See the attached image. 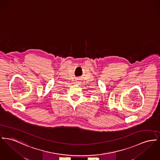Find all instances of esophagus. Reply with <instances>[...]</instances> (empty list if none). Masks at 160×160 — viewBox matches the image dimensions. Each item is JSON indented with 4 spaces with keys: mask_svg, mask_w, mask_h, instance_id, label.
Instances as JSON below:
<instances>
[{
    "mask_svg": "<svg viewBox=\"0 0 160 160\" xmlns=\"http://www.w3.org/2000/svg\"><path fill=\"white\" fill-rule=\"evenodd\" d=\"M78 82V81H76V82Z\"/></svg>",
    "mask_w": 160,
    "mask_h": 160,
    "instance_id": "esophagus-1",
    "label": "esophagus"
}]
</instances>
